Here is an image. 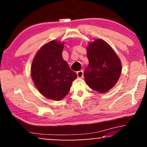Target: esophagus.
I'll use <instances>...</instances> for the list:
<instances>
[{
    "instance_id": "esophagus-1",
    "label": "esophagus",
    "mask_w": 147,
    "mask_h": 147,
    "mask_svg": "<svg viewBox=\"0 0 147 147\" xmlns=\"http://www.w3.org/2000/svg\"><path fill=\"white\" fill-rule=\"evenodd\" d=\"M77 76H78V78H83V76H84V72H83V71L80 70V71H77Z\"/></svg>"
}]
</instances>
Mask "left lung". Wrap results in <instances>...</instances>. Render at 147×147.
<instances>
[{
  "label": "left lung",
  "instance_id": "8db88e82",
  "mask_svg": "<svg viewBox=\"0 0 147 147\" xmlns=\"http://www.w3.org/2000/svg\"><path fill=\"white\" fill-rule=\"evenodd\" d=\"M89 65L84 71L86 83L91 89L106 93L115 86L122 71L120 58L109 44L97 39L88 43Z\"/></svg>",
  "mask_w": 147,
  "mask_h": 147
}]
</instances>
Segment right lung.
Returning a JSON list of instances; mask_svg holds the SVG:
<instances>
[{"label":"right lung","instance_id":"obj_1","mask_svg":"<svg viewBox=\"0 0 147 147\" xmlns=\"http://www.w3.org/2000/svg\"><path fill=\"white\" fill-rule=\"evenodd\" d=\"M64 43L53 40L40 48L33 59L31 76L36 88L48 99L59 101L69 93L77 74L62 57Z\"/></svg>","mask_w":147,"mask_h":147}]
</instances>
